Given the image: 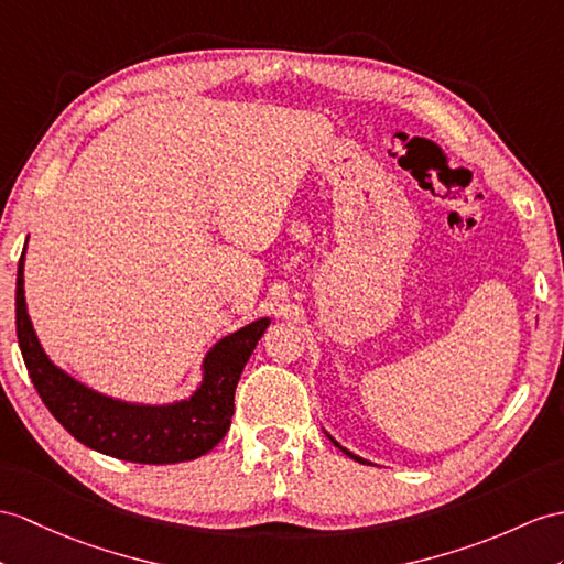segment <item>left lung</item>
<instances>
[{
    "instance_id": "obj_1",
    "label": "left lung",
    "mask_w": 564,
    "mask_h": 564,
    "mask_svg": "<svg viewBox=\"0 0 564 564\" xmlns=\"http://www.w3.org/2000/svg\"><path fill=\"white\" fill-rule=\"evenodd\" d=\"M325 435H327V433H325ZM327 437H329V435H327ZM329 441H333V443H335V445H337V447H339V449H341V452H345V455H347V457H351V459H354V462H361V464H364V462H366V459H364V457H356V455H354V452H349V449H347V447H341V445H339V443H337V441H335V437H329ZM366 464H368V462H366Z\"/></svg>"
}]
</instances>
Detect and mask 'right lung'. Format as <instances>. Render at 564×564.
<instances>
[{"label": "right lung", "mask_w": 564, "mask_h": 564, "mask_svg": "<svg viewBox=\"0 0 564 564\" xmlns=\"http://www.w3.org/2000/svg\"><path fill=\"white\" fill-rule=\"evenodd\" d=\"M25 249L17 274V335L37 394L78 443L135 464L191 462L210 452L229 431L241 370L270 318H256L205 351L200 382L184 400L145 404L88 388L54 364L40 345L23 290Z\"/></svg>", "instance_id": "add662e5"}]
</instances>
